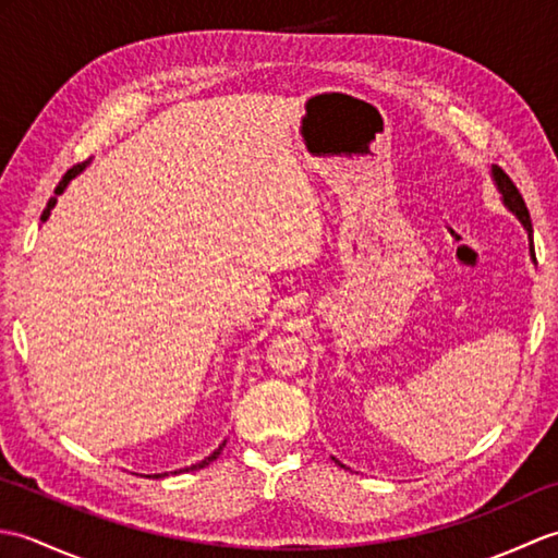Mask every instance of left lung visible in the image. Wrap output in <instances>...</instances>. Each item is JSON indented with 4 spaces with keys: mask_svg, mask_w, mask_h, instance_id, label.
Here are the masks:
<instances>
[{
    "mask_svg": "<svg viewBox=\"0 0 558 558\" xmlns=\"http://www.w3.org/2000/svg\"><path fill=\"white\" fill-rule=\"evenodd\" d=\"M492 174H494V182H496V186H499V194H501V198H504V206L511 210V213H515L518 216V220L523 222V228L527 230V236H530V254H532V258H535V246H532V220H530V213H527V206H525V201H523V196H520V192H518V186L513 184V180L511 177H508L501 168H492ZM338 462V460H336ZM340 468H345L342 465V462H338Z\"/></svg>",
    "mask_w": 558,
    "mask_h": 558,
    "instance_id": "1",
    "label": "left lung"
}]
</instances>
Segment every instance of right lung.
<instances>
[{"instance_id":"1","label":"right lung","mask_w":558,"mask_h":558,"mask_svg":"<svg viewBox=\"0 0 558 558\" xmlns=\"http://www.w3.org/2000/svg\"><path fill=\"white\" fill-rule=\"evenodd\" d=\"M83 168H86V162H81V165H74V168H71L64 177H62V182H59V186L54 189V194L59 196V194H62L64 192V189H66V184L71 182V180H74V177L83 170ZM57 196H52L50 201H47V208L43 210V220H47V218H50V210L54 208V204H57ZM225 448V441L216 448V450H213V453L208 456V458H204V460H201V462H196V465H192V468H182V470H174L172 472V475H180V472H189V470H201V468H206V465H210V462L213 460H216L218 456H220V450ZM153 480H160V477H168V472H162V475H150Z\"/></svg>"}]
</instances>
